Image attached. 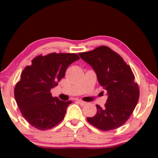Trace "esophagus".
<instances>
[{"instance_id":"esophagus-1","label":"esophagus","mask_w":158,"mask_h":158,"mask_svg":"<svg viewBox=\"0 0 158 158\" xmlns=\"http://www.w3.org/2000/svg\"><path fill=\"white\" fill-rule=\"evenodd\" d=\"M77 102L79 103V104H80L81 106H85V104H86V102H83V101L80 100V99H78V100H77Z\"/></svg>"}]
</instances>
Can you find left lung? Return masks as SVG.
I'll use <instances>...</instances> for the list:
<instances>
[{
	"label": "left lung",
	"mask_w": 158,
	"mask_h": 158,
	"mask_svg": "<svg viewBox=\"0 0 158 158\" xmlns=\"http://www.w3.org/2000/svg\"><path fill=\"white\" fill-rule=\"evenodd\" d=\"M79 55L94 69L108 96L104 108L97 105V114L87 119L102 131L119 128L128 120L138 102L139 88L131 68L119 54L106 46Z\"/></svg>",
	"instance_id": "obj_1"
}]
</instances>
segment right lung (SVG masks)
<instances>
[{
	"mask_svg": "<svg viewBox=\"0 0 158 158\" xmlns=\"http://www.w3.org/2000/svg\"><path fill=\"white\" fill-rule=\"evenodd\" d=\"M79 59L76 53L52 52L32 59L21 75L15 88V99L26 120L40 130L56 126L64 119L71 101L52 97V88L64 77L70 64Z\"/></svg>",
	"mask_w": 158,
	"mask_h": 158,
	"instance_id": "right-lung-1",
	"label": "right lung"
}]
</instances>
